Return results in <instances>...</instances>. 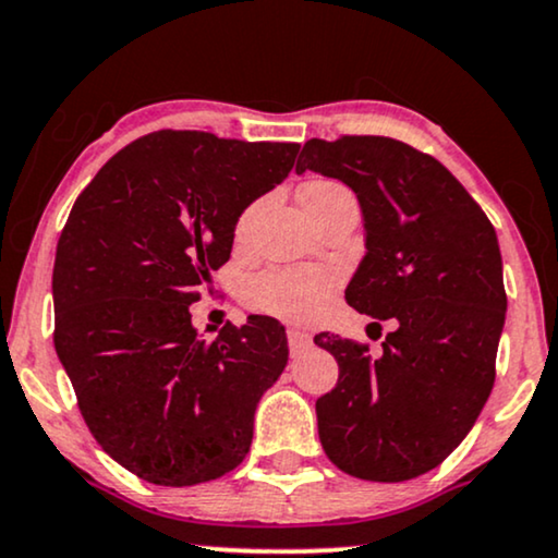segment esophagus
Segmentation results:
<instances>
[{
  "instance_id": "1",
  "label": "esophagus",
  "mask_w": 558,
  "mask_h": 558,
  "mask_svg": "<svg viewBox=\"0 0 558 558\" xmlns=\"http://www.w3.org/2000/svg\"><path fill=\"white\" fill-rule=\"evenodd\" d=\"M288 348H291V355H299V352L312 348V335L303 329L291 327L288 329Z\"/></svg>"
}]
</instances>
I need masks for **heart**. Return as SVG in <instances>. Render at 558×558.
I'll list each match as a JSON object with an SVG mask.
<instances>
[{"instance_id":"obj_1","label":"heart","mask_w":558,"mask_h":558,"mask_svg":"<svg viewBox=\"0 0 558 558\" xmlns=\"http://www.w3.org/2000/svg\"><path fill=\"white\" fill-rule=\"evenodd\" d=\"M348 193L340 182L312 180L301 187L303 210H314ZM337 286V272L329 267H288V270H265L255 275L244 288L246 306L255 312L280 316V319H308L327 303Z\"/></svg>"}]
</instances>
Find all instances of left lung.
<instances>
[{
  "label": "left lung",
  "mask_w": 558,
  "mask_h": 558,
  "mask_svg": "<svg viewBox=\"0 0 558 558\" xmlns=\"http://www.w3.org/2000/svg\"><path fill=\"white\" fill-rule=\"evenodd\" d=\"M335 178L357 195L365 255L348 303L391 319L376 361L363 344L316 335L340 378L316 401L319 440L344 474L407 482L458 448L489 399L507 295L497 231L440 161L397 138L303 144L295 172Z\"/></svg>",
  "instance_id": "1"
}]
</instances>
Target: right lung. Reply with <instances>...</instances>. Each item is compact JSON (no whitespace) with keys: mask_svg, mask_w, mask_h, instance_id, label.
<instances>
[{"mask_svg":"<svg viewBox=\"0 0 558 558\" xmlns=\"http://www.w3.org/2000/svg\"><path fill=\"white\" fill-rule=\"evenodd\" d=\"M299 144L157 131L76 197L56 246V355L105 453L161 486L229 474L250 453L286 329L252 314L214 342L193 327L239 216L293 169Z\"/></svg>","mask_w":558,"mask_h":558,"instance_id":"obj_1","label":"right lung"}]
</instances>
